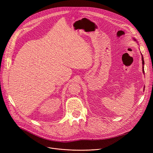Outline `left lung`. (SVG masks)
<instances>
[{"label":"left lung","instance_id":"8db88e82","mask_svg":"<svg viewBox=\"0 0 153 153\" xmlns=\"http://www.w3.org/2000/svg\"><path fill=\"white\" fill-rule=\"evenodd\" d=\"M134 41H136V39L134 38ZM141 55H142V54H141ZM142 64H143V73H144V59H143V55H142Z\"/></svg>","mask_w":153,"mask_h":153}]
</instances>
